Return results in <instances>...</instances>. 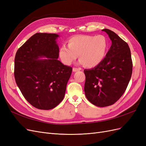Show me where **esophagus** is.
<instances>
[{"mask_svg": "<svg viewBox=\"0 0 146 146\" xmlns=\"http://www.w3.org/2000/svg\"><path fill=\"white\" fill-rule=\"evenodd\" d=\"M81 68H74L73 69H72V70H73V72H77V71H79V70H81Z\"/></svg>", "mask_w": 146, "mask_h": 146, "instance_id": "1", "label": "esophagus"}]
</instances>
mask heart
I'll use <instances>...</instances> for the list:
<instances>
[{
    "mask_svg": "<svg viewBox=\"0 0 146 146\" xmlns=\"http://www.w3.org/2000/svg\"><path fill=\"white\" fill-rule=\"evenodd\" d=\"M108 47V40L103 35H77L69 39L68 47H60L59 56L64 64L70 65L79 55L81 63L93 68L103 61Z\"/></svg>",
    "mask_w": 146,
    "mask_h": 146,
    "instance_id": "heart-1",
    "label": "heart"
}]
</instances>
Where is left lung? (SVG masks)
I'll return each instance as SVG.
<instances>
[{
    "mask_svg": "<svg viewBox=\"0 0 146 146\" xmlns=\"http://www.w3.org/2000/svg\"><path fill=\"white\" fill-rule=\"evenodd\" d=\"M107 33L112 44L103 61L95 68L85 69V96L99 107L111 105L124 93L130 80L133 63L128 44L113 31Z\"/></svg>",
    "mask_w": 146,
    "mask_h": 146,
    "instance_id": "8db88e82",
    "label": "left lung"
}]
</instances>
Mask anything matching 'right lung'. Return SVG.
<instances>
[{"label":"right lung","mask_w":146,"mask_h":146,"mask_svg":"<svg viewBox=\"0 0 146 146\" xmlns=\"http://www.w3.org/2000/svg\"><path fill=\"white\" fill-rule=\"evenodd\" d=\"M55 33H37L17 50L15 78L25 99L39 110H50L63 100L72 68L58 58ZM45 57L47 59H40Z\"/></svg>","instance_id":"add662e5"}]
</instances>
